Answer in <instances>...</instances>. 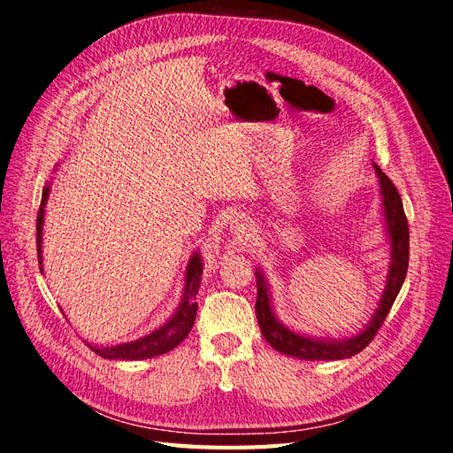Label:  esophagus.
Listing matches in <instances>:
<instances>
[{
    "mask_svg": "<svg viewBox=\"0 0 453 453\" xmlns=\"http://www.w3.org/2000/svg\"><path fill=\"white\" fill-rule=\"evenodd\" d=\"M229 229H231V233L233 235H237V237H248L252 233V224L246 220V218H235V220H231V224H229Z\"/></svg>",
    "mask_w": 453,
    "mask_h": 453,
    "instance_id": "obj_1",
    "label": "esophagus"
}]
</instances>
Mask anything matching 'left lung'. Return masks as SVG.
Masks as SVG:
<instances>
[{
	"label": "left lung",
	"instance_id": "obj_1",
	"mask_svg": "<svg viewBox=\"0 0 453 453\" xmlns=\"http://www.w3.org/2000/svg\"><path fill=\"white\" fill-rule=\"evenodd\" d=\"M374 173L378 177V189H380V203H382V220L386 239L389 244V265L386 274V286L380 296L378 309L371 316L365 327L346 339H324L312 337L301 331L288 327L282 319L276 316L273 306V296L265 271L256 267V286H257V299H256V318L257 326L264 333L265 341L284 356L306 359V361H337L348 359L367 346L376 331L380 329L384 319L395 303V297L403 288L408 271V248H411V235H408V222L403 209V201L397 192V188L386 177V173L372 164Z\"/></svg>",
	"mask_w": 453,
	"mask_h": 453
}]
</instances>
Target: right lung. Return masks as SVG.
<instances>
[{
  "mask_svg": "<svg viewBox=\"0 0 453 453\" xmlns=\"http://www.w3.org/2000/svg\"><path fill=\"white\" fill-rule=\"evenodd\" d=\"M52 180L54 179H50L45 186H42L41 207L37 214V256H39L41 273H45V267H42V226H45V209L50 197ZM201 274H203V259L199 250H196L192 257H189L184 271V286H182V296H180L179 306L162 326L147 333L144 337L120 342V344H107V346L94 344L88 341L84 342L90 346L92 352H96L97 356L105 359L137 361V359H152L171 352L173 348H177L188 337V333L194 327L196 314H197L196 296L201 286Z\"/></svg>",
  "mask_w": 453,
  "mask_h": 453,
  "instance_id": "1",
  "label": "right lung"
}]
</instances>
